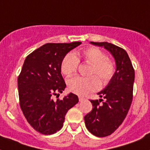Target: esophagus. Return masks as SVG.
<instances>
[{
	"label": "esophagus",
	"mask_w": 150,
	"mask_h": 150,
	"mask_svg": "<svg viewBox=\"0 0 150 150\" xmlns=\"http://www.w3.org/2000/svg\"><path fill=\"white\" fill-rule=\"evenodd\" d=\"M79 101H82V100H85V98L82 96H79Z\"/></svg>",
	"instance_id": "34e87169"
}]
</instances>
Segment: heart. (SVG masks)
Segmentation results:
<instances>
[{
	"label": "heart",
	"instance_id": "b5f03b06",
	"mask_svg": "<svg viewBox=\"0 0 150 150\" xmlns=\"http://www.w3.org/2000/svg\"><path fill=\"white\" fill-rule=\"evenodd\" d=\"M77 55L82 57L85 62L91 65L89 75L93 76L88 78L75 76L70 79L68 81V87L70 92L80 96L86 95L98 89L100 82L97 77L103 84H107L113 78L116 71L114 62L107 59V55L99 48H88L82 54L78 53ZM78 65V57L73 54H67L61 62V72L69 77L76 72Z\"/></svg>",
	"mask_w": 150,
	"mask_h": 150
}]
</instances>
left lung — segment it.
I'll return each mask as SVG.
<instances>
[{"mask_svg":"<svg viewBox=\"0 0 150 150\" xmlns=\"http://www.w3.org/2000/svg\"><path fill=\"white\" fill-rule=\"evenodd\" d=\"M90 43L103 47L114 57L116 64L113 78L107 86L97 93L105 100H90L93 107L84 117L89 132L97 137H106L121 125L130 109L135 70L127 52L122 48L107 42Z\"/></svg>","mask_w":150,"mask_h":150,"instance_id":"1","label":"left lung"}]
</instances>
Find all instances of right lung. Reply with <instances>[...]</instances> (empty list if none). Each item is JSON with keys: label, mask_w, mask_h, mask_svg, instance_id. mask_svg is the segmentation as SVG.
<instances>
[{"label": "right lung", "mask_w": 150, "mask_h": 150, "mask_svg": "<svg viewBox=\"0 0 150 150\" xmlns=\"http://www.w3.org/2000/svg\"><path fill=\"white\" fill-rule=\"evenodd\" d=\"M81 43H47L25 60L18 78L20 107L29 125L43 135L61 130L68 110L79 102L78 96L71 93L57 101L52 96L65 89L61 62L68 52Z\"/></svg>", "instance_id": "1"}]
</instances>
